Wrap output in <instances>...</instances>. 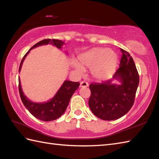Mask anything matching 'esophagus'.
Listing matches in <instances>:
<instances>
[{
	"label": "esophagus",
	"mask_w": 159,
	"mask_h": 159,
	"mask_svg": "<svg viewBox=\"0 0 159 159\" xmlns=\"http://www.w3.org/2000/svg\"><path fill=\"white\" fill-rule=\"evenodd\" d=\"M88 86V84L86 81H81L80 83V88H87Z\"/></svg>",
	"instance_id": "1"
}]
</instances>
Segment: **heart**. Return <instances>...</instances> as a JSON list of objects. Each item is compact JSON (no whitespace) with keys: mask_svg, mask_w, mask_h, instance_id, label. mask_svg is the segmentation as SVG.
<instances>
[{"mask_svg":"<svg viewBox=\"0 0 159 159\" xmlns=\"http://www.w3.org/2000/svg\"><path fill=\"white\" fill-rule=\"evenodd\" d=\"M117 61V55L113 50L93 48L78 57L79 64H76L75 68L80 74L84 71V68H91V74L93 78L106 80L114 74Z\"/></svg>","mask_w":159,"mask_h":159,"instance_id":"b5f03b06","label":"heart"}]
</instances>
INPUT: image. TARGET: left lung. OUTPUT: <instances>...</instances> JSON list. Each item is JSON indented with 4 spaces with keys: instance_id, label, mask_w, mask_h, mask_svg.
I'll use <instances>...</instances> for the list:
<instances>
[{
    "instance_id": "obj_1",
    "label": "left lung",
    "mask_w": 159,
    "mask_h": 159,
    "mask_svg": "<svg viewBox=\"0 0 159 159\" xmlns=\"http://www.w3.org/2000/svg\"><path fill=\"white\" fill-rule=\"evenodd\" d=\"M121 51L119 68L113 78L89 85V108L96 117L105 121L117 119L131 109L139 83L133 57L125 50L121 49ZM115 79L120 81V84H112Z\"/></svg>"
}]
</instances>
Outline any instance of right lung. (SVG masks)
Here are the masks:
<instances>
[{"instance_id": "right-lung-1", "label": "right lung", "mask_w": 159, "mask_h": 159, "mask_svg": "<svg viewBox=\"0 0 159 159\" xmlns=\"http://www.w3.org/2000/svg\"><path fill=\"white\" fill-rule=\"evenodd\" d=\"M48 44L54 45L57 48L61 49L62 46L64 44V42L59 40L45 39L36 43L23 57L20 62V67H19L18 71H20L23 62L32 49L35 48L38 46L47 45ZM18 83L19 93H20V98L24 105L29 111L33 116L44 121H53V120H55L61 117L68 107L71 96L73 95L75 90L80 86L79 82H73L71 81L65 80L53 98L47 102L36 103L32 102L24 94L21 88L20 78L18 79Z\"/></svg>"}]
</instances>
